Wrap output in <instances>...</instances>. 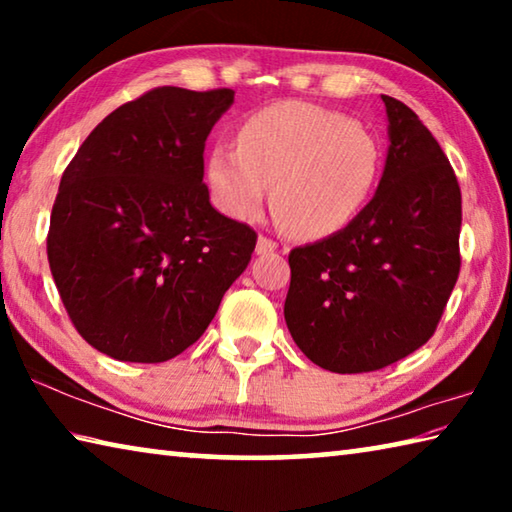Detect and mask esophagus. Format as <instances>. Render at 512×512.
I'll return each instance as SVG.
<instances>
[{
  "label": "esophagus",
  "mask_w": 512,
  "mask_h": 512,
  "mask_svg": "<svg viewBox=\"0 0 512 512\" xmlns=\"http://www.w3.org/2000/svg\"><path fill=\"white\" fill-rule=\"evenodd\" d=\"M277 248V241L266 237V235H259L257 239V255H266V253H273V250Z\"/></svg>",
  "instance_id": "esophagus-1"
}]
</instances>
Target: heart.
Wrapping results in <instances>:
<instances>
[{"instance_id":"heart-1","label":"heart","mask_w":512,"mask_h":512,"mask_svg":"<svg viewBox=\"0 0 512 512\" xmlns=\"http://www.w3.org/2000/svg\"><path fill=\"white\" fill-rule=\"evenodd\" d=\"M381 169L375 135L341 112L282 101L241 121L237 146L207 155L212 201L232 219L255 216L273 187V207L291 235L343 230L368 205Z\"/></svg>"}]
</instances>
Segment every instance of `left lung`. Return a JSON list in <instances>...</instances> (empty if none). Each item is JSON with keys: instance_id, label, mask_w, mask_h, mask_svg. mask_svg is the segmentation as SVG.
<instances>
[{"instance_id": "obj_1", "label": "left lung", "mask_w": 512, "mask_h": 512, "mask_svg": "<svg viewBox=\"0 0 512 512\" xmlns=\"http://www.w3.org/2000/svg\"><path fill=\"white\" fill-rule=\"evenodd\" d=\"M388 115L377 194L341 232L289 253L284 318L316 366L354 375L427 343L461 271V187L436 137L402 101Z\"/></svg>"}]
</instances>
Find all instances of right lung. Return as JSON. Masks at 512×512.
Instances as JSON below:
<instances>
[{
	"mask_svg": "<svg viewBox=\"0 0 512 512\" xmlns=\"http://www.w3.org/2000/svg\"><path fill=\"white\" fill-rule=\"evenodd\" d=\"M230 88H153L101 121L60 178L47 257L85 341L162 363L194 345L244 273L257 232L210 205L205 140Z\"/></svg>",
	"mask_w": 512,
	"mask_h": 512,
	"instance_id": "obj_1",
	"label": "right lung"
}]
</instances>
